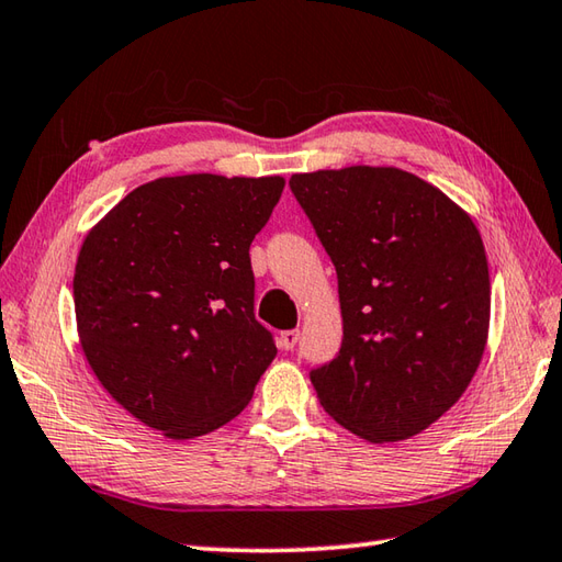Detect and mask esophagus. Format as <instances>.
<instances>
[{"mask_svg": "<svg viewBox=\"0 0 562 562\" xmlns=\"http://www.w3.org/2000/svg\"><path fill=\"white\" fill-rule=\"evenodd\" d=\"M296 340H300V331H296V328H292V331H284V334L280 336V346H282L284 350H292V348L296 346Z\"/></svg>", "mask_w": 562, "mask_h": 562, "instance_id": "obj_1", "label": "esophagus"}]
</instances>
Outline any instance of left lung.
<instances>
[{
	"label": "left lung",
	"mask_w": 562,
	"mask_h": 562,
	"mask_svg": "<svg viewBox=\"0 0 562 562\" xmlns=\"http://www.w3.org/2000/svg\"><path fill=\"white\" fill-rule=\"evenodd\" d=\"M290 187L338 274L344 344L310 372L318 402L370 443L422 434L485 353L490 270L477 226L397 168L304 172Z\"/></svg>",
	"instance_id": "obj_1"
}]
</instances>
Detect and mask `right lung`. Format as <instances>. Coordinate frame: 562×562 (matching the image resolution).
<instances>
[{
	"label": "right lung",
	"mask_w": 562,
	"mask_h": 562,
	"mask_svg": "<svg viewBox=\"0 0 562 562\" xmlns=\"http://www.w3.org/2000/svg\"><path fill=\"white\" fill-rule=\"evenodd\" d=\"M282 187L278 175L146 182L77 256L72 296L87 362L131 416L175 441L244 412L278 356L252 314L248 250Z\"/></svg>",
	"instance_id": "1"
}]
</instances>
